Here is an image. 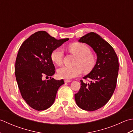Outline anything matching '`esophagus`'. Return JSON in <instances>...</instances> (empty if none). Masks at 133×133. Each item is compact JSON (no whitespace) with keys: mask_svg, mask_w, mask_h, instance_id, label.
Masks as SVG:
<instances>
[{"mask_svg":"<svg viewBox=\"0 0 133 133\" xmlns=\"http://www.w3.org/2000/svg\"><path fill=\"white\" fill-rule=\"evenodd\" d=\"M64 82H65V83H70V82H71L72 81L70 80H65Z\"/></svg>","mask_w":133,"mask_h":133,"instance_id":"34e87169","label":"esophagus"}]
</instances>
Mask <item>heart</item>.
Instances as JSON below:
<instances>
[{"mask_svg":"<svg viewBox=\"0 0 133 133\" xmlns=\"http://www.w3.org/2000/svg\"><path fill=\"white\" fill-rule=\"evenodd\" d=\"M69 50L77 56L76 66L73 67L62 66L58 69V76L65 79H70L80 76L83 69L85 72H90L95 64V58L91 53V49L87 45L83 43L75 42L70 45ZM51 59L54 63L59 65L63 63L64 53L61 48H56L51 51Z\"/></svg>","mask_w":133,"mask_h":133,"instance_id":"heart-1","label":"heart"}]
</instances>
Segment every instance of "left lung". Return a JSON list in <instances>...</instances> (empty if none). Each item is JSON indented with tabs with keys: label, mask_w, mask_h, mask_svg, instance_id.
<instances>
[{
	"label": "left lung",
	"mask_w": 133,
	"mask_h": 133,
	"mask_svg": "<svg viewBox=\"0 0 133 133\" xmlns=\"http://www.w3.org/2000/svg\"><path fill=\"white\" fill-rule=\"evenodd\" d=\"M80 42L85 43L97 55L95 65L83 78H90L89 83L80 80L81 87L75 99L77 105L86 111H95L102 107L111 97L116 85L119 70L117 55L109 43L94 32L81 37Z\"/></svg>",
	"instance_id": "left-lung-1"
}]
</instances>
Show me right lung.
Here are the masks:
<instances>
[{"label": "right lung", "instance_id": "1", "mask_svg": "<svg viewBox=\"0 0 133 133\" xmlns=\"http://www.w3.org/2000/svg\"><path fill=\"white\" fill-rule=\"evenodd\" d=\"M69 38L56 39L45 31L35 32L23 42L15 61V74L22 97L27 104L37 111L46 110L53 104L57 92L64 84L51 76L55 67L51 51ZM44 75L51 79L44 81Z\"/></svg>", "mask_w": 133, "mask_h": 133}]
</instances>
